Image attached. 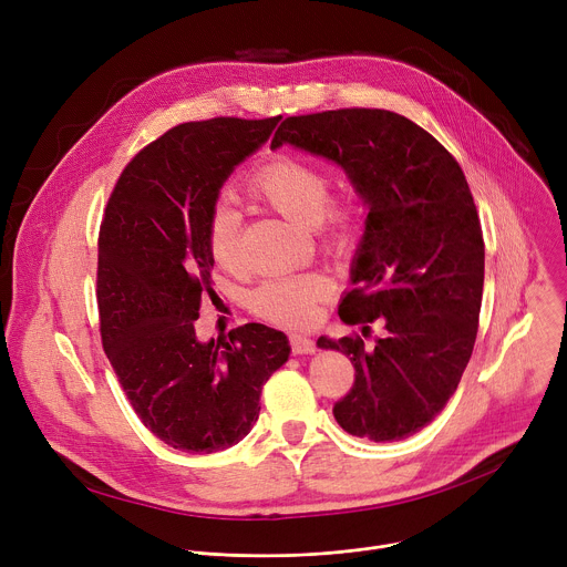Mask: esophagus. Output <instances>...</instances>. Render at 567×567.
Masks as SVG:
<instances>
[{"instance_id":"esophagus-1","label":"esophagus","mask_w":567,"mask_h":567,"mask_svg":"<svg viewBox=\"0 0 567 567\" xmlns=\"http://www.w3.org/2000/svg\"><path fill=\"white\" fill-rule=\"evenodd\" d=\"M289 348L293 354H309L316 350V343L302 334H289Z\"/></svg>"}]
</instances>
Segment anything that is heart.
I'll list each match as a JSON object with an SVG mask.
<instances>
[{"mask_svg":"<svg viewBox=\"0 0 567 567\" xmlns=\"http://www.w3.org/2000/svg\"><path fill=\"white\" fill-rule=\"evenodd\" d=\"M332 188L334 179L326 166L293 154L269 156L247 179V193L254 199L291 224L313 230L326 251L343 256L354 241L357 204L350 197H332ZM204 237L208 256L219 269H241V215L226 199L210 206ZM330 296L332 282L309 271L262 282L251 291L249 307L269 322L305 328Z\"/></svg>","mask_w":567,"mask_h":567,"instance_id":"heart-1","label":"heart"}]
</instances>
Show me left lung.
<instances>
[{
	"label": "left lung",
	"mask_w": 567,
	"mask_h": 567,
	"mask_svg": "<svg viewBox=\"0 0 567 567\" xmlns=\"http://www.w3.org/2000/svg\"><path fill=\"white\" fill-rule=\"evenodd\" d=\"M282 143L337 161L368 204L357 287L339 307L361 334L318 339L354 365L332 413L350 435L406 440L446 406L475 346L484 239L466 177L435 136L388 110L289 116L271 147ZM370 321L384 334L368 349Z\"/></svg>",
	"instance_id": "8db88e82"
}]
</instances>
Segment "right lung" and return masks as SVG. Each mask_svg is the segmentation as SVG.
I'll return each mask as SVG.
<instances>
[{
    "label": "right lung",
    "mask_w": 567,
    "mask_h": 567,
    "mask_svg": "<svg viewBox=\"0 0 567 567\" xmlns=\"http://www.w3.org/2000/svg\"><path fill=\"white\" fill-rule=\"evenodd\" d=\"M280 116L175 125L123 168L99 233L96 296L105 354L134 413L161 442L215 453L254 429L260 392L287 361V337L247 322L199 343L210 285L206 219L233 168Z\"/></svg>",
    "instance_id": "add662e5"
}]
</instances>
